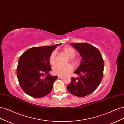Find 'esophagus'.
Returning a JSON list of instances; mask_svg holds the SVG:
<instances>
[{
    "label": "esophagus",
    "instance_id": "1",
    "mask_svg": "<svg viewBox=\"0 0 124 124\" xmlns=\"http://www.w3.org/2000/svg\"><path fill=\"white\" fill-rule=\"evenodd\" d=\"M58 78H60V79H62V78H64V77L62 76H59Z\"/></svg>",
    "mask_w": 124,
    "mask_h": 124
}]
</instances>
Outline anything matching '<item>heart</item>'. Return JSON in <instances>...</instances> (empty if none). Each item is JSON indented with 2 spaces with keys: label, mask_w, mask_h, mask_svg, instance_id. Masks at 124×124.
Returning <instances> with one entry per match:
<instances>
[{
  "label": "heart",
  "mask_w": 124,
  "mask_h": 124,
  "mask_svg": "<svg viewBox=\"0 0 124 124\" xmlns=\"http://www.w3.org/2000/svg\"><path fill=\"white\" fill-rule=\"evenodd\" d=\"M65 54L70 58V60L74 64H77L78 63V60L74 58L76 52L75 49L72 47H65L64 50ZM56 52L55 51H53L49 58V61L51 64H54L56 60ZM73 70V68L72 65L66 64L62 65L60 64H55L52 68L53 73L55 75L59 76H65L68 75L69 73L72 72Z\"/></svg>",
  "instance_id": "heart-1"
}]
</instances>
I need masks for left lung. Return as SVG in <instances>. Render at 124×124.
I'll list each match as a JSON object with an SVG mask.
<instances>
[{
    "label": "left lung",
    "mask_w": 124,
    "mask_h": 124,
    "mask_svg": "<svg viewBox=\"0 0 124 124\" xmlns=\"http://www.w3.org/2000/svg\"><path fill=\"white\" fill-rule=\"evenodd\" d=\"M82 57L80 65L74 73L79 76L72 77L67 85L70 93L85 97L91 93L99 85L103 75L104 61L98 49L88 43H70Z\"/></svg>",
    "instance_id": "left-lung-1"
}]
</instances>
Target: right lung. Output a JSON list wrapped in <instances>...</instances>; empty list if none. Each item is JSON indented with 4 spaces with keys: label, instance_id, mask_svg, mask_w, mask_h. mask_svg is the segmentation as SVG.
<instances>
[{
    "label": "right lung",
    "instance_id": "obj_1",
    "mask_svg": "<svg viewBox=\"0 0 124 124\" xmlns=\"http://www.w3.org/2000/svg\"><path fill=\"white\" fill-rule=\"evenodd\" d=\"M61 44L30 48L21 55L16 69L20 85L28 95L41 98L50 93L57 76H51L49 58Z\"/></svg>",
    "mask_w": 124,
    "mask_h": 124
}]
</instances>
